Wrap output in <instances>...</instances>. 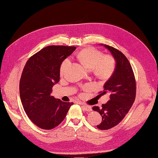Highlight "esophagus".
<instances>
[{
    "mask_svg": "<svg viewBox=\"0 0 158 158\" xmlns=\"http://www.w3.org/2000/svg\"><path fill=\"white\" fill-rule=\"evenodd\" d=\"M79 103L81 105V106L82 107V108L84 109V110H85V111H86L88 112L92 111V107H91L90 106H87V105H85L82 102H80Z\"/></svg>",
    "mask_w": 158,
    "mask_h": 158,
    "instance_id": "esophagus-1",
    "label": "esophagus"
}]
</instances>
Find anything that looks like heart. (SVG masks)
<instances>
[{"label": "heart", "instance_id": "1", "mask_svg": "<svg viewBox=\"0 0 158 158\" xmlns=\"http://www.w3.org/2000/svg\"><path fill=\"white\" fill-rule=\"evenodd\" d=\"M77 58L82 62L85 67L92 69L94 74L99 79L106 80L113 74L116 67V62L113 56L110 55H103L102 52L92 47L80 51L77 54ZM69 59L63 61L60 67V74H63L69 63ZM85 86V89H88Z\"/></svg>", "mask_w": 158, "mask_h": 158}]
</instances>
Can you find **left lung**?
I'll list each match as a JSON object with an SVG mask.
<instances>
[{"mask_svg":"<svg viewBox=\"0 0 158 158\" xmlns=\"http://www.w3.org/2000/svg\"><path fill=\"white\" fill-rule=\"evenodd\" d=\"M104 47L115 59L116 67L113 74L104 84L103 90L99 93L101 96L108 93L110 99L101 108L92 107L102 117V123L97 125L100 130H108L115 127L125 118L135 102L136 92L135 74L128 59L114 47L107 45Z\"/></svg>","mask_w":158,"mask_h":158,"instance_id":"8db88e82","label":"left lung"}]
</instances>
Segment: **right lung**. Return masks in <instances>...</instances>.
<instances>
[{
    "label": "right lung",
    "mask_w": 158,
    "mask_h": 158,
    "mask_svg": "<svg viewBox=\"0 0 158 158\" xmlns=\"http://www.w3.org/2000/svg\"><path fill=\"white\" fill-rule=\"evenodd\" d=\"M76 47L50 45L27 60L20 80V95L23 109L36 126L51 130L63 122L73 102L51 96L52 88L60 80L63 61Z\"/></svg>",
    "instance_id": "1"
}]
</instances>
